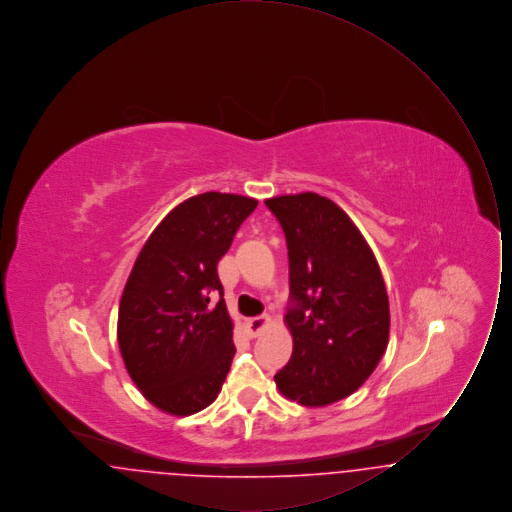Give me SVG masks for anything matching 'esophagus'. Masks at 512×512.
<instances>
[{"label": "esophagus", "mask_w": 512, "mask_h": 512, "mask_svg": "<svg viewBox=\"0 0 512 512\" xmlns=\"http://www.w3.org/2000/svg\"><path fill=\"white\" fill-rule=\"evenodd\" d=\"M268 326H270V317H268V315H263V317L249 318V322H247L249 334H251L253 338L261 336V334L267 330Z\"/></svg>", "instance_id": "1"}]
</instances>
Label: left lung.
<instances>
[{"label": "left lung", "instance_id": "left-lung-1", "mask_svg": "<svg viewBox=\"0 0 512 512\" xmlns=\"http://www.w3.org/2000/svg\"><path fill=\"white\" fill-rule=\"evenodd\" d=\"M265 203L286 234L295 301L284 317L292 359L274 382L303 407H326L359 390L386 353V284L365 236L332 199L303 192Z\"/></svg>", "mask_w": 512, "mask_h": 512}]
</instances>
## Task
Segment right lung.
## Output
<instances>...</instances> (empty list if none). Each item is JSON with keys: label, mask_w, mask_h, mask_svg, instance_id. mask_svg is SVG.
<instances>
[{"label": "right lung", "mask_w": 512, "mask_h": 512, "mask_svg": "<svg viewBox=\"0 0 512 512\" xmlns=\"http://www.w3.org/2000/svg\"><path fill=\"white\" fill-rule=\"evenodd\" d=\"M257 207L245 195H194L157 224L122 290L117 340L132 382L163 413L209 407L236 345L217 265ZM219 291L213 308L208 293Z\"/></svg>", "instance_id": "right-lung-1"}]
</instances>
